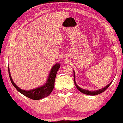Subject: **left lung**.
<instances>
[{
  "instance_id": "1",
  "label": "left lung",
  "mask_w": 123,
  "mask_h": 123,
  "mask_svg": "<svg viewBox=\"0 0 123 123\" xmlns=\"http://www.w3.org/2000/svg\"><path fill=\"white\" fill-rule=\"evenodd\" d=\"M73 73H74V84H75V85H76V88H77L78 90H79V91H80L81 93H84V94H87V95L96 96V95H97V94H98L101 93H103V92H104L106 89L108 88V87L109 86V85H111V84L112 82H112H110L108 85L105 86L104 88L100 89L97 90V91H88V90L85 89L81 88L80 86H78L77 85L76 82V79H75V72L74 70H73Z\"/></svg>"
}]
</instances>
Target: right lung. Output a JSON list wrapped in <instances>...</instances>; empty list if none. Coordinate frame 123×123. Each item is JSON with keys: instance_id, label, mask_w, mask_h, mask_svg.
Returning a JSON list of instances; mask_svg holds the SVG:
<instances>
[{"instance_id": "add662e5", "label": "right lung", "mask_w": 123, "mask_h": 123, "mask_svg": "<svg viewBox=\"0 0 123 123\" xmlns=\"http://www.w3.org/2000/svg\"><path fill=\"white\" fill-rule=\"evenodd\" d=\"M60 68V63H56L51 68L49 74L47 77V81H46L45 83L41 86L38 87V88L31 90H29V91H25V90L20 89L14 83L11 76L9 68H8V74H9L11 83L19 92L30 98L32 99V100H40V99L43 98L48 96L51 93L54 86V82H55L56 74H57V71Z\"/></svg>"}]
</instances>
